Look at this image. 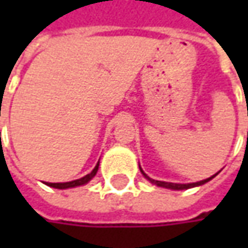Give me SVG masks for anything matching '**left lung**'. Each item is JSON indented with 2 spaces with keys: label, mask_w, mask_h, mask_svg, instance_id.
Instances as JSON below:
<instances>
[{
  "label": "left lung",
  "mask_w": 248,
  "mask_h": 248,
  "mask_svg": "<svg viewBox=\"0 0 248 248\" xmlns=\"http://www.w3.org/2000/svg\"><path fill=\"white\" fill-rule=\"evenodd\" d=\"M140 168V167H139ZM140 172L143 174V176L150 181L153 185H157L161 186V187H167V189H174V190H184V189H190V187H195V186H200V185H204L205 182H208V181H211L215 175L210 176V178H207V179H203V181H200V182H193V184H172V182H163V181H155V179H152V178H149L143 171H142V168H140Z\"/></svg>",
  "instance_id": "obj_1"
}]
</instances>
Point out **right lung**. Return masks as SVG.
I'll return each instance as SVG.
<instances>
[{
	"label": "right lung",
	"instance_id": "1",
	"mask_svg": "<svg viewBox=\"0 0 248 248\" xmlns=\"http://www.w3.org/2000/svg\"><path fill=\"white\" fill-rule=\"evenodd\" d=\"M98 168H99V163L95 166V168L91 171L90 174H87V175L82 176V178H80V179L70 181V182H61V184H51V182H45V185L51 186V187H56V189H69V187H76V186L85 185V184H88V182H90L93 176L96 175V172H98Z\"/></svg>",
	"mask_w": 248,
	"mask_h": 248
}]
</instances>
